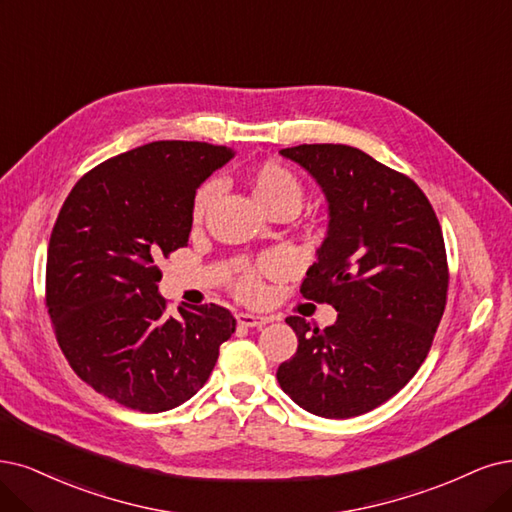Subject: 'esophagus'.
<instances>
[{"label": "esophagus", "mask_w": 512, "mask_h": 512, "mask_svg": "<svg viewBox=\"0 0 512 512\" xmlns=\"http://www.w3.org/2000/svg\"><path fill=\"white\" fill-rule=\"evenodd\" d=\"M238 323L242 325V327H263V325H268L270 323V318L268 316H259V314H249V312H242V314H238Z\"/></svg>", "instance_id": "esophagus-1"}]
</instances>
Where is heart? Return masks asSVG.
Here are the masks:
<instances>
[{
  "label": "heart",
  "instance_id": "1",
  "mask_svg": "<svg viewBox=\"0 0 512 512\" xmlns=\"http://www.w3.org/2000/svg\"><path fill=\"white\" fill-rule=\"evenodd\" d=\"M249 187L263 213H270L272 208H278V206H291L297 211L301 200H304V189H301V183L297 181V177L287 166H282L278 162H266L261 166H255L249 173ZM215 196H217V185L213 181L204 183L198 189L192 204L194 223H200L206 217L208 208H211L215 202ZM270 268L272 266H263L259 270L242 274L240 280L236 282L238 295L244 299H257L263 291L261 274L270 272Z\"/></svg>",
  "mask_w": 512,
  "mask_h": 512
}]
</instances>
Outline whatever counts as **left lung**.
Returning <instances> with one entry per match:
<instances>
[{
    "label": "left lung",
    "instance_id": "8db88e82",
    "mask_svg": "<svg viewBox=\"0 0 512 512\" xmlns=\"http://www.w3.org/2000/svg\"><path fill=\"white\" fill-rule=\"evenodd\" d=\"M327 198L329 225L301 295L331 304V327L289 316L297 352L276 371L291 399L320 418H354L418 373L447 301L443 232L409 177L350 145L280 149Z\"/></svg>",
    "mask_w": 512,
    "mask_h": 512
}]
</instances>
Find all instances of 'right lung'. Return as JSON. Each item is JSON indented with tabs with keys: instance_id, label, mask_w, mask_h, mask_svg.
Returning <instances> with one entry per match:
<instances>
[{
	"instance_id": "add662e5",
	"label": "right lung",
	"mask_w": 512,
	"mask_h": 512,
	"mask_svg": "<svg viewBox=\"0 0 512 512\" xmlns=\"http://www.w3.org/2000/svg\"><path fill=\"white\" fill-rule=\"evenodd\" d=\"M230 147L154 141L109 158L67 196L48 244L46 306L71 369L143 413L185 403L236 331L221 306L166 314L158 261L187 246L196 189Z\"/></svg>"
}]
</instances>
